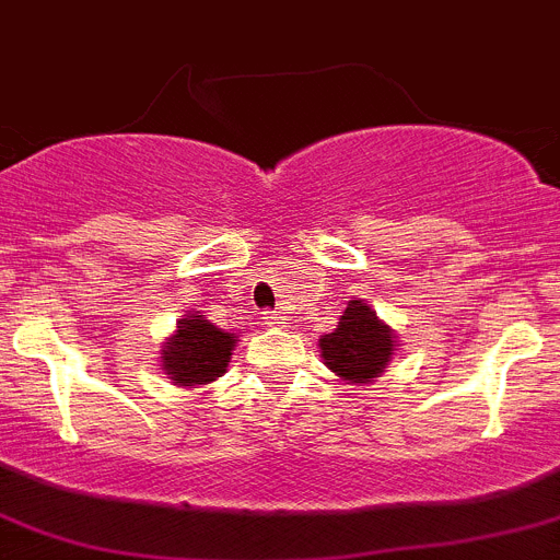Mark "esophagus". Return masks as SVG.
<instances>
[{
	"mask_svg": "<svg viewBox=\"0 0 560 560\" xmlns=\"http://www.w3.org/2000/svg\"><path fill=\"white\" fill-rule=\"evenodd\" d=\"M261 324L265 326H281L284 324V317L279 312H261Z\"/></svg>",
	"mask_w": 560,
	"mask_h": 560,
	"instance_id": "34e87169",
	"label": "esophagus"
}]
</instances>
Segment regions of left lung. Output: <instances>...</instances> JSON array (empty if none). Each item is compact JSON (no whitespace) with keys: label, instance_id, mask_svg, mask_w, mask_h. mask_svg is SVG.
Returning <instances> with one entry per match:
<instances>
[{"label":"left lung","instance_id":"1","mask_svg":"<svg viewBox=\"0 0 560 560\" xmlns=\"http://www.w3.org/2000/svg\"><path fill=\"white\" fill-rule=\"evenodd\" d=\"M324 365L346 385H371L396 354L399 337L362 299L349 301L337 329L317 340Z\"/></svg>","mask_w":560,"mask_h":560}]
</instances>
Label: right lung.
I'll use <instances>...</instances> for the list:
<instances>
[{
    "label": "right lung",
    "instance_id": "1",
    "mask_svg": "<svg viewBox=\"0 0 560 560\" xmlns=\"http://www.w3.org/2000/svg\"><path fill=\"white\" fill-rule=\"evenodd\" d=\"M234 346V331L220 329L200 312H186L161 346V371L178 387L211 385L225 374Z\"/></svg>",
    "mask_w": 560,
    "mask_h": 560
}]
</instances>
